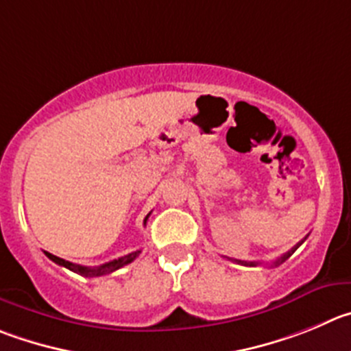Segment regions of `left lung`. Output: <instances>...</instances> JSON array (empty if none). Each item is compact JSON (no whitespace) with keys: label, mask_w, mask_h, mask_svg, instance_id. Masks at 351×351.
I'll return each mask as SVG.
<instances>
[{"label":"left lung","mask_w":351,"mask_h":351,"mask_svg":"<svg viewBox=\"0 0 351 351\" xmlns=\"http://www.w3.org/2000/svg\"><path fill=\"white\" fill-rule=\"evenodd\" d=\"M301 244H303V241H301V242H298V244L294 245L293 250H291V251H287L286 254H282V256H280V258H277V260L274 261V265H275V267H277V265H280V263H284V261H286L287 258H289L291 254H293L294 251H296L298 247H300ZM234 261H237V263H241V265H245V267H256V265H261V263H258V261H241V260H234Z\"/></svg>","instance_id":"obj_1"}]
</instances>
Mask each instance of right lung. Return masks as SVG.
I'll return each instance as SVG.
<instances>
[{
	"mask_svg": "<svg viewBox=\"0 0 351 351\" xmlns=\"http://www.w3.org/2000/svg\"><path fill=\"white\" fill-rule=\"evenodd\" d=\"M147 218H149V215H147ZM147 218H145V221H147ZM140 253H142V251H133V253L126 254V256L117 258V260L109 261V263L100 265V267H83V265L71 263V261H65L64 258H58V256H55V254L47 253V251H45V254H47L51 261H55V263L60 265V267H65V268H69V270L76 271V274L83 275V277H101V275L112 274V271L119 270V268L124 267V265L131 263V261L135 260Z\"/></svg>",
	"mask_w": 351,
	"mask_h": 351,
	"instance_id": "right-lung-1",
	"label": "right lung"
}]
</instances>
